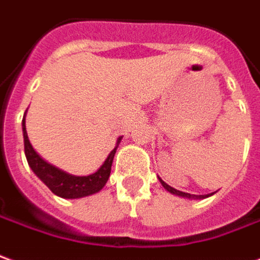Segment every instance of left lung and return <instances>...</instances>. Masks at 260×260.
Here are the masks:
<instances>
[{
    "label": "left lung",
    "mask_w": 260,
    "mask_h": 260,
    "mask_svg": "<svg viewBox=\"0 0 260 260\" xmlns=\"http://www.w3.org/2000/svg\"><path fill=\"white\" fill-rule=\"evenodd\" d=\"M161 183V186L165 187L168 191H170L172 194H176V196H180V197H186V199H194V200H199V199H206V197H210V196H212L214 193L211 194H206V196H196V194H188V193H183V191H179V190H176V188H173V187H170L168 184V183H165V181L161 180V179H159Z\"/></svg>",
    "instance_id": "obj_1"
}]
</instances>
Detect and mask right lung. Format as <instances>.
I'll return each instance as SVG.
<instances>
[{
	"instance_id": "add662e5",
	"label": "right lung",
	"mask_w": 260,
	"mask_h": 260,
	"mask_svg": "<svg viewBox=\"0 0 260 260\" xmlns=\"http://www.w3.org/2000/svg\"><path fill=\"white\" fill-rule=\"evenodd\" d=\"M22 131H23V145H25V156L30 169L34 173L41 179L46 186L50 188V191L61 199H80L86 197L90 194L99 193L100 190L105 186V183L111 173L112 160L118 146L114 148L111 153L108 155L104 165L90 176H72L63 172L60 169L54 168L50 163L45 161L41 156L35 152L32 145L29 142L26 128H25V117L22 119ZM121 138L118 139V143Z\"/></svg>"
}]
</instances>
